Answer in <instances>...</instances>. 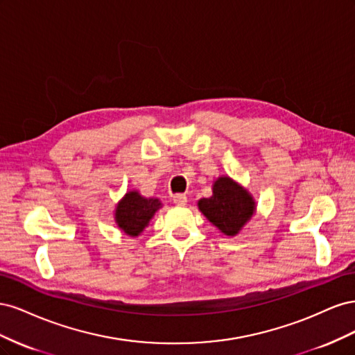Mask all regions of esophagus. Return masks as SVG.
<instances>
[{"label":"esophagus","instance_id":"esophagus-1","mask_svg":"<svg viewBox=\"0 0 355 355\" xmlns=\"http://www.w3.org/2000/svg\"><path fill=\"white\" fill-rule=\"evenodd\" d=\"M188 201V197L185 194H175L173 196V202L178 204V206H185Z\"/></svg>","mask_w":355,"mask_h":355}]
</instances>
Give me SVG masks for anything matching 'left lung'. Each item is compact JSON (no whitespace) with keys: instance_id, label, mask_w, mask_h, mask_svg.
Returning a JSON list of instances; mask_svg holds the SVG:
<instances>
[{"instance_id":"obj_1","label":"left lung","mask_w":355,"mask_h":355,"mask_svg":"<svg viewBox=\"0 0 355 355\" xmlns=\"http://www.w3.org/2000/svg\"><path fill=\"white\" fill-rule=\"evenodd\" d=\"M198 207L223 234L235 235L252 218L254 201L249 192L230 178H219L213 185V196L200 200Z\"/></svg>"}]
</instances>
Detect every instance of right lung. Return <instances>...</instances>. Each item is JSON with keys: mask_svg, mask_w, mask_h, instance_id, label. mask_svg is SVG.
I'll return each instance as SVG.
<instances>
[{"mask_svg": "<svg viewBox=\"0 0 355 355\" xmlns=\"http://www.w3.org/2000/svg\"><path fill=\"white\" fill-rule=\"evenodd\" d=\"M161 202L157 198H144L139 192L133 191L125 194V197L118 202L115 210V220L125 234L137 237L144 231L154 216V213L159 209Z\"/></svg>", "mask_w": 355, "mask_h": 355, "instance_id": "1", "label": "right lung"}]
</instances>
